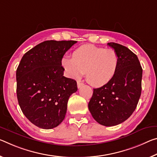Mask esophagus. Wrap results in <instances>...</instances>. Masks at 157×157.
<instances>
[{"label":"esophagus","instance_id":"obj_1","mask_svg":"<svg viewBox=\"0 0 157 157\" xmlns=\"http://www.w3.org/2000/svg\"><path fill=\"white\" fill-rule=\"evenodd\" d=\"M84 85V84L82 82H81L80 81H78V87L79 89L81 88L82 86Z\"/></svg>","mask_w":157,"mask_h":157}]
</instances>
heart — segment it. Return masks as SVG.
I'll use <instances>...</instances> for the list:
<instances>
[{"instance_id": "heart-1", "label": "heart", "mask_w": 157, "mask_h": 157, "mask_svg": "<svg viewBox=\"0 0 157 157\" xmlns=\"http://www.w3.org/2000/svg\"><path fill=\"white\" fill-rule=\"evenodd\" d=\"M61 65L70 78L78 79L85 72L89 83L99 87L108 84L115 75L119 56L113 49L84 44L75 49L73 58L63 56Z\"/></svg>"}]
</instances>
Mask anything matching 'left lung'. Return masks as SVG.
<instances>
[{"label": "left lung", "instance_id": "1", "mask_svg": "<svg viewBox=\"0 0 157 157\" xmlns=\"http://www.w3.org/2000/svg\"><path fill=\"white\" fill-rule=\"evenodd\" d=\"M108 44L119 56L117 71L108 84L94 89L88 108L97 122L113 126L126 121L136 110L141 95L143 69L138 56L127 47Z\"/></svg>", "mask_w": 157, "mask_h": 157}]
</instances>
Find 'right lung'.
Here are the masks:
<instances>
[{"label": "right lung", "mask_w": 157, "mask_h": 157, "mask_svg": "<svg viewBox=\"0 0 157 157\" xmlns=\"http://www.w3.org/2000/svg\"><path fill=\"white\" fill-rule=\"evenodd\" d=\"M74 40H47L22 57L16 72L17 96L22 113L39 128L51 129L65 118L77 82L63 76L61 59Z\"/></svg>", "instance_id": "1"}]
</instances>
